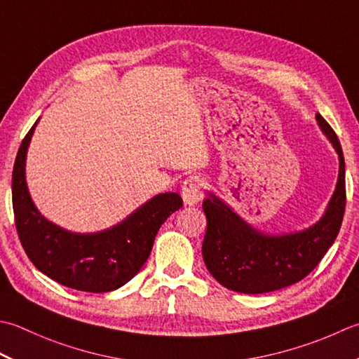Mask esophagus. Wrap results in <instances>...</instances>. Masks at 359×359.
Segmentation results:
<instances>
[{"instance_id": "esophagus-1", "label": "esophagus", "mask_w": 359, "mask_h": 359, "mask_svg": "<svg viewBox=\"0 0 359 359\" xmlns=\"http://www.w3.org/2000/svg\"><path fill=\"white\" fill-rule=\"evenodd\" d=\"M202 179L199 175H189V177L182 185V198H184L185 205L193 207L202 198Z\"/></svg>"}]
</instances>
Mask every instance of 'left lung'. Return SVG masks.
<instances>
[{
	"mask_svg": "<svg viewBox=\"0 0 359 359\" xmlns=\"http://www.w3.org/2000/svg\"><path fill=\"white\" fill-rule=\"evenodd\" d=\"M316 119L338 154L339 174L325 213L311 227L291 233H264L213 193L203 201L207 231L202 257L208 272L227 290L263 294L297 283L319 264L338 236L346 210V163L334 130L319 114Z\"/></svg>",
	"mask_w": 359,
	"mask_h": 359,
	"instance_id": "left-lung-1",
	"label": "left lung"
}]
</instances>
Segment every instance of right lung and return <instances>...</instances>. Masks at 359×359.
I'll use <instances>...</instances> for the list:
<instances>
[{"mask_svg": "<svg viewBox=\"0 0 359 359\" xmlns=\"http://www.w3.org/2000/svg\"><path fill=\"white\" fill-rule=\"evenodd\" d=\"M37 123L21 142L12 172V205L21 245L35 268L54 282L86 292L115 291L142 269L160 226L184 202L177 193L157 194L116 226L95 233H76L48 221L26 184V154Z\"/></svg>", "mask_w": 359, "mask_h": 359, "instance_id": "add662e5", "label": "right lung"}]
</instances>
